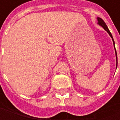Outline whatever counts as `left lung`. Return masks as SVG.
I'll return each instance as SVG.
<instances>
[{
	"instance_id": "obj_1",
	"label": "left lung",
	"mask_w": 120,
	"mask_h": 120,
	"mask_svg": "<svg viewBox=\"0 0 120 120\" xmlns=\"http://www.w3.org/2000/svg\"><path fill=\"white\" fill-rule=\"evenodd\" d=\"M98 24L100 25L102 27H103V29L105 30L109 34V35L111 36V37L112 38V41H113V44L114 45V41L113 40V38H112V34H111V33L110 32V31H109V30L108 29V27H107V25L105 24V22L103 21V20L101 19V18H99L98 17ZM115 52H116V68H117V65H118V58H117V53H116V51H115Z\"/></svg>"
}]
</instances>
